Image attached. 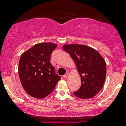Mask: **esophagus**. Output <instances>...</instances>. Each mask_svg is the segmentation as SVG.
I'll use <instances>...</instances> for the list:
<instances>
[{
    "instance_id": "obj_1",
    "label": "esophagus",
    "mask_w": 126,
    "mask_h": 126,
    "mask_svg": "<svg viewBox=\"0 0 126 126\" xmlns=\"http://www.w3.org/2000/svg\"><path fill=\"white\" fill-rule=\"evenodd\" d=\"M69 76V73H66V74H65V75H64V78H67V77Z\"/></svg>"
}]
</instances>
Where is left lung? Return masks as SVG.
Returning <instances> with one entry per match:
<instances>
[{
	"instance_id": "1",
	"label": "left lung",
	"mask_w": 126,
	"mask_h": 126,
	"mask_svg": "<svg viewBox=\"0 0 126 126\" xmlns=\"http://www.w3.org/2000/svg\"><path fill=\"white\" fill-rule=\"evenodd\" d=\"M63 48L75 62L81 76V86L73 92L77 97H93L103 87L106 78V63L102 55L93 48L80 44H67Z\"/></svg>"
}]
</instances>
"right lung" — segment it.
Segmentation results:
<instances>
[{
    "mask_svg": "<svg viewBox=\"0 0 126 126\" xmlns=\"http://www.w3.org/2000/svg\"><path fill=\"white\" fill-rule=\"evenodd\" d=\"M55 43H40L24 52L19 62L18 73L25 92L34 98L42 99L50 94L61 76L55 74L50 62Z\"/></svg>",
    "mask_w": 126,
    "mask_h": 126,
    "instance_id": "right-lung-1",
    "label": "right lung"
}]
</instances>
